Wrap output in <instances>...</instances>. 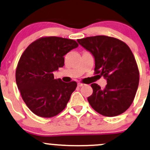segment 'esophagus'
I'll list each match as a JSON object with an SVG mask.
<instances>
[{
  "label": "esophagus",
  "instance_id": "esophagus-1",
  "mask_svg": "<svg viewBox=\"0 0 150 150\" xmlns=\"http://www.w3.org/2000/svg\"><path fill=\"white\" fill-rule=\"evenodd\" d=\"M77 85H78L79 87H81V86H83V84L81 83H78V84H77Z\"/></svg>",
  "mask_w": 150,
  "mask_h": 150
}]
</instances>
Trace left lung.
<instances>
[{
	"label": "left lung",
	"mask_w": 150,
	"mask_h": 150,
	"mask_svg": "<svg viewBox=\"0 0 150 150\" xmlns=\"http://www.w3.org/2000/svg\"><path fill=\"white\" fill-rule=\"evenodd\" d=\"M77 42L93 55L96 74L107 81L103 89L91 84L93 93L88 97V103L103 115L122 114L130 106L138 88L139 70L132 51L123 42L104 35Z\"/></svg>",
	"instance_id": "8db88e82"
}]
</instances>
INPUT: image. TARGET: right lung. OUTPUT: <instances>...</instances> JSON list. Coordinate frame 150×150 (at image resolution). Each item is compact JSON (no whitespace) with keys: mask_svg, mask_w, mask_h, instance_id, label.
<instances>
[{"mask_svg":"<svg viewBox=\"0 0 150 150\" xmlns=\"http://www.w3.org/2000/svg\"><path fill=\"white\" fill-rule=\"evenodd\" d=\"M78 46L70 39L47 37L30 44L23 53L17 67L16 83L25 104L35 115L51 117L67 106L77 83L55 79L53 72L64 67V56Z\"/></svg>","mask_w":150,"mask_h":150,"instance_id":"obj_1","label":"right lung"}]
</instances>
